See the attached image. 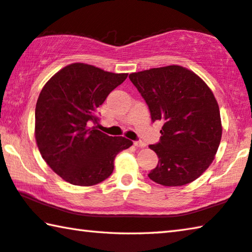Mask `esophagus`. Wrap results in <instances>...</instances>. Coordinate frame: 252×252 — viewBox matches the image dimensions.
<instances>
[{
  "label": "esophagus",
  "mask_w": 252,
  "mask_h": 252,
  "mask_svg": "<svg viewBox=\"0 0 252 252\" xmlns=\"http://www.w3.org/2000/svg\"><path fill=\"white\" fill-rule=\"evenodd\" d=\"M134 146L138 147V148H145L146 143L142 142V141H134Z\"/></svg>",
  "instance_id": "esophagus-1"
}]
</instances>
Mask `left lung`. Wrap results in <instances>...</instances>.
Masks as SVG:
<instances>
[{"label": "left lung", "mask_w": 252, "mask_h": 252, "mask_svg": "<svg viewBox=\"0 0 252 252\" xmlns=\"http://www.w3.org/2000/svg\"><path fill=\"white\" fill-rule=\"evenodd\" d=\"M149 107L153 122H162L160 140L149 148L159 161L148 176L163 186H183L198 178L214 160L222 137L220 109L202 78L171 65L129 75Z\"/></svg>", "instance_id": "1"}]
</instances>
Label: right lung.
<instances>
[{
    "mask_svg": "<svg viewBox=\"0 0 252 252\" xmlns=\"http://www.w3.org/2000/svg\"><path fill=\"white\" fill-rule=\"evenodd\" d=\"M127 74H114L83 63L63 67L46 83L35 105L34 135L47 165L63 181L96 185L114 169L120 151L132 146L92 126L97 109Z\"/></svg>",
    "mask_w": 252,
    "mask_h": 252,
    "instance_id": "obj_1",
    "label": "right lung"
}]
</instances>
